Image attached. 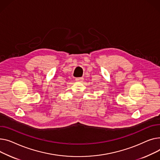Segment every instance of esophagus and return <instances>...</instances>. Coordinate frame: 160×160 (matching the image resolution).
<instances>
[{
  "label": "esophagus",
  "instance_id": "1",
  "mask_svg": "<svg viewBox=\"0 0 160 160\" xmlns=\"http://www.w3.org/2000/svg\"><path fill=\"white\" fill-rule=\"evenodd\" d=\"M76 81H78V82H82L84 79H83V78H77L76 79Z\"/></svg>",
  "mask_w": 160,
  "mask_h": 160
}]
</instances>
